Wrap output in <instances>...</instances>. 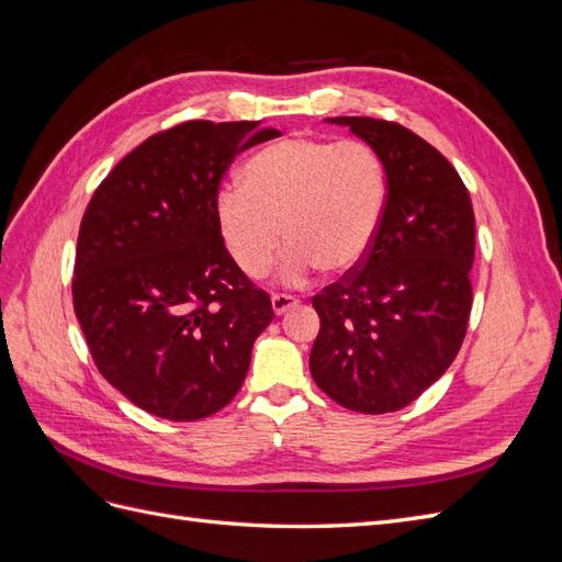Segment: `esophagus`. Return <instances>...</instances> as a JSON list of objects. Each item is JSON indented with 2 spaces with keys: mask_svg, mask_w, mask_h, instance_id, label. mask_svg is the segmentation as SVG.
Returning <instances> with one entry per match:
<instances>
[{
  "mask_svg": "<svg viewBox=\"0 0 562 562\" xmlns=\"http://www.w3.org/2000/svg\"><path fill=\"white\" fill-rule=\"evenodd\" d=\"M295 304H297V300H295L293 295H283V293L271 295V310H274V314H277V316L285 314L288 310L295 307Z\"/></svg>",
  "mask_w": 562,
  "mask_h": 562,
  "instance_id": "1",
  "label": "esophagus"
}]
</instances>
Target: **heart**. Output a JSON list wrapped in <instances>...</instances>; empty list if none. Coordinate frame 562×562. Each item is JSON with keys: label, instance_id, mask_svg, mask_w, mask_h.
I'll return each mask as SVG.
<instances>
[{"label": "heart", "instance_id": "1", "mask_svg": "<svg viewBox=\"0 0 562 562\" xmlns=\"http://www.w3.org/2000/svg\"><path fill=\"white\" fill-rule=\"evenodd\" d=\"M384 206V166L366 143L285 138L246 161L241 187L217 192L215 220L229 258L250 279L267 274L285 236L279 281L297 285L316 267L342 274L363 262Z\"/></svg>", "mask_w": 562, "mask_h": 562}]
</instances>
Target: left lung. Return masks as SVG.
<instances>
[{
	"mask_svg": "<svg viewBox=\"0 0 562 562\" xmlns=\"http://www.w3.org/2000/svg\"><path fill=\"white\" fill-rule=\"evenodd\" d=\"M380 157L386 206L359 269L312 300L321 330L312 378L342 407L411 405L454 361L471 312L475 220L452 164L401 124L335 116Z\"/></svg>",
	"mask_w": 562,
	"mask_h": 562,
	"instance_id": "left-lung-1",
	"label": "left lung"
}]
</instances>
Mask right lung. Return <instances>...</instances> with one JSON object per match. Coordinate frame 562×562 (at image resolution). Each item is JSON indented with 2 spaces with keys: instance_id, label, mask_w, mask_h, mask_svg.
Wrapping results in <instances>:
<instances>
[{
  "instance_id": "1",
  "label": "right lung",
  "mask_w": 562,
  "mask_h": 562,
  "mask_svg": "<svg viewBox=\"0 0 562 562\" xmlns=\"http://www.w3.org/2000/svg\"><path fill=\"white\" fill-rule=\"evenodd\" d=\"M260 122H184L100 182L72 279L79 326L114 389L161 419L209 417L236 396L269 295L234 265L215 220L236 155L281 135Z\"/></svg>"
}]
</instances>
